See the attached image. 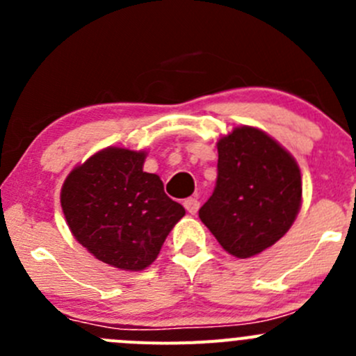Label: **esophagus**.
I'll return each instance as SVG.
<instances>
[{
	"instance_id": "1",
	"label": "esophagus",
	"mask_w": 356,
	"mask_h": 356,
	"mask_svg": "<svg viewBox=\"0 0 356 356\" xmlns=\"http://www.w3.org/2000/svg\"><path fill=\"white\" fill-rule=\"evenodd\" d=\"M184 207H186V210L189 211V213L195 215L196 211H198V208H200V201L196 198H188V200H184Z\"/></svg>"
}]
</instances>
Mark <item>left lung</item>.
Masks as SVG:
<instances>
[{
	"mask_svg": "<svg viewBox=\"0 0 356 356\" xmlns=\"http://www.w3.org/2000/svg\"><path fill=\"white\" fill-rule=\"evenodd\" d=\"M218 175L200 218L236 258L279 241L301 208V172L284 146L261 129L241 125L217 141Z\"/></svg>",
	"mask_w": 356,
	"mask_h": 356,
	"instance_id": "obj_1",
	"label": "left lung"
}]
</instances>
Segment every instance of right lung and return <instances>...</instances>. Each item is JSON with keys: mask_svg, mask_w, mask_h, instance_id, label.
Here are the masks:
<instances>
[{"mask_svg": "<svg viewBox=\"0 0 356 356\" xmlns=\"http://www.w3.org/2000/svg\"><path fill=\"white\" fill-rule=\"evenodd\" d=\"M148 153L108 146L75 165L60 193L72 236L103 264L145 270L186 215L156 174L143 170Z\"/></svg>", "mask_w": 356, "mask_h": 356, "instance_id": "add662e5", "label": "right lung"}]
</instances>
